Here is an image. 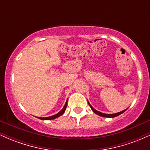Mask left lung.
Instances as JSON below:
<instances>
[{"instance_id": "8db88e82", "label": "left lung", "mask_w": 150, "mask_h": 150, "mask_svg": "<svg viewBox=\"0 0 150 150\" xmlns=\"http://www.w3.org/2000/svg\"><path fill=\"white\" fill-rule=\"evenodd\" d=\"M87 102H88V104L89 105V106H90L91 109H92V111H93V112L95 113L96 114L99 115V116H102V117H106V118H114V117H116V116H119V115L121 114V113H123V112H125V111H126V110L128 108H127L126 109L123 110V111H120V112H118V113H112V114H108V113H104L100 112V111H97V110H96L95 108H93V106H92V105L89 104V102L88 101V100H87Z\"/></svg>"}]
</instances>
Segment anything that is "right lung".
Segmentation results:
<instances>
[{"instance_id": "obj_1", "label": "right lung", "mask_w": 150, "mask_h": 150, "mask_svg": "<svg viewBox=\"0 0 150 150\" xmlns=\"http://www.w3.org/2000/svg\"><path fill=\"white\" fill-rule=\"evenodd\" d=\"M67 104H68V99H67L66 102H65V104L64 105V106H63V108H62L61 111H59L58 113H56V114L53 115V116H49V117H44V118H42V117H37L38 118H39V119L41 120H53V119H55V118H58V117L61 116V115H63V113H64L65 109H66V107H67Z\"/></svg>"}]
</instances>
